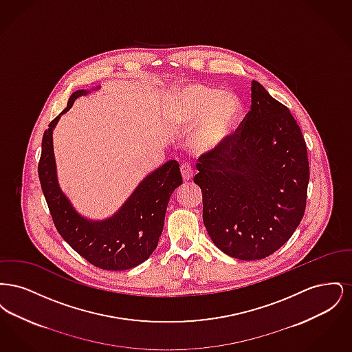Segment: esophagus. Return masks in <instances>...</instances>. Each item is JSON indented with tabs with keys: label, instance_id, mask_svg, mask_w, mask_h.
Segmentation results:
<instances>
[{
	"label": "esophagus",
	"instance_id": "34e87169",
	"mask_svg": "<svg viewBox=\"0 0 352 352\" xmlns=\"http://www.w3.org/2000/svg\"><path fill=\"white\" fill-rule=\"evenodd\" d=\"M181 174H182V178H184V182L190 181L194 175V168H191L188 164H184L181 166Z\"/></svg>",
	"mask_w": 352,
	"mask_h": 352
}]
</instances>
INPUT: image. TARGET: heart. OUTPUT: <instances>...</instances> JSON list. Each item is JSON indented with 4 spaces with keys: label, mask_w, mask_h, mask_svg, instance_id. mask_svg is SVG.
Here are the masks:
<instances>
[{
    "label": "heart",
    "mask_w": 352,
    "mask_h": 352,
    "mask_svg": "<svg viewBox=\"0 0 352 352\" xmlns=\"http://www.w3.org/2000/svg\"><path fill=\"white\" fill-rule=\"evenodd\" d=\"M168 113L182 128H192L201 121L192 142L199 151H211L234 133L240 118V102L234 95L218 88L186 84L168 94Z\"/></svg>",
    "instance_id": "b5f03b06"
}]
</instances>
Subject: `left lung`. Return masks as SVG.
<instances>
[{
	"mask_svg": "<svg viewBox=\"0 0 352 352\" xmlns=\"http://www.w3.org/2000/svg\"><path fill=\"white\" fill-rule=\"evenodd\" d=\"M251 84V111L223 145L201 154L194 177L211 240L248 261L268 257L294 234L310 177L300 125L261 84Z\"/></svg>",
	"mask_w": 352,
	"mask_h": 352,
	"instance_id": "8db88e82",
	"label": "left lung"
}]
</instances>
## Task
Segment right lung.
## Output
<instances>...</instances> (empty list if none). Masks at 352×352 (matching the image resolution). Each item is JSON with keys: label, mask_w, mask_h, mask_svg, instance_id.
Masks as SVG:
<instances>
[{"label": "right lung", "mask_w": 352, "mask_h": 352, "mask_svg": "<svg viewBox=\"0 0 352 352\" xmlns=\"http://www.w3.org/2000/svg\"><path fill=\"white\" fill-rule=\"evenodd\" d=\"M85 94L87 91L74 92L60 115ZM60 115L51 121L43 133L38 162L39 182L55 228L74 251L96 268L125 270L137 267L148 260L158 245L170 197L182 184L178 162L168 161L151 173L115 217L104 221H89L72 208L56 181L52 128Z\"/></svg>", "instance_id": "1"}]
</instances>
